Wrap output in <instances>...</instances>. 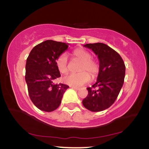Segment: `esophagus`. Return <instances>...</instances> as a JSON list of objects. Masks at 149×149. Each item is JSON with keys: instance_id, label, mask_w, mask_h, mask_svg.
<instances>
[{"instance_id": "obj_1", "label": "esophagus", "mask_w": 149, "mask_h": 149, "mask_svg": "<svg viewBox=\"0 0 149 149\" xmlns=\"http://www.w3.org/2000/svg\"><path fill=\"white\" fill-rule=\"evenodd\" d=\"M71 88H73V89H74V90H80V88H77V87L71 86Z\"/></svg>"}]
</instances>
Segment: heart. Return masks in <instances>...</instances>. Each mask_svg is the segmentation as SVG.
<instances>
[{"instance_id": "obj_1", "label": "heart", "mask_w": 149, "mask_h": 149, "mask_svg": "<svg viewBox=\"0 0 149 149\" xmlns=\"http://www.w3.org/2000/svg\"><path fill=\"white\" fill-rule=\"evenodd\" d=\"M73 55L81 61L78 69L80 73H71L65 76L64 82L71 86H82L90 82V76L95 78L98 75L100 65L95 59H92L91 53L83 48L76 49L73 52ZM56 65L61 73L65 74L67 73L69 71L67 54L65 53L61 54L56 60Z\"/></svg>"}]
</instances>
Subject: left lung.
<instances>
[{"label": "left lung", "instance_id": "obj_1", "mask_svg": "<svg viewBox=\"0 0 149 149\" xmlns=\"http://www.w3.org/2000/svg\"><path fill=\"white\" fill-rule=\"evenodd\" d=\"M84 47L91 49L100 61V71L96 83L88 88V95L83 106L93 112L102 111L115 102L124 83L125 66L120 55L104 43H89Z\"/></svg>", "mask_w": 149, "mask_h": 149}]
</instances>
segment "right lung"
Wrapping results in <instances>:
<instances>
[{"instance_id":"right-lung-1","label":"right lung","mask_w":149,"mask_h":149,"mask_svg":"<svg viewBox=\"0 0 149 149\" xmlns=\"http://www.w3.org/2000/svg\"><path fill=\"white\" fill-rule=\"evenodd\" d=\"M68 47L64 42L45 40L36 45L26 59L25 80L29 95L34 105L43 111L57 109L69 88L67 85L53 83L61 76L56 60Z\"/></svg>"}]
</instances>
